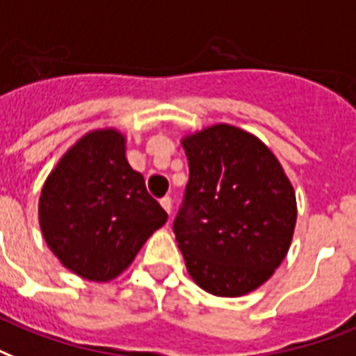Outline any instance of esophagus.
Wrapping results in <instances>:
<instances>
[{
    "label": "esophagus",
    "instance_id": "esophagus-1",
    "mask_svg": "<svg viewBox=\"0 0 356 356\" xmlns=\"http://www.w3.org/2000/svg\"><path fill=\"white\" fill-rule=\"evenodd\" d=\"M159 204H161V208H163L169 216L172 213V200H170V197H163L159 200Z\"/></svg>",
    "mask_w": 356,
    "mask_h": 356
}]
</instances>
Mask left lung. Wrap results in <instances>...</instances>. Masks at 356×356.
<instances>
[{
  "mask_svg": "<svg viewBox=\"0 0 356 356\" xmlns=\"http://www.w3.org/2000/svg\"><path fill=\"white\" fill-rule=\"evenodd\" d=\"M181 145L189 181L172 228L187 271L211 296H245L288 254L296 191L275 154L236 126H209Z\"/></svg>",
  "mask_w": 356,
  "mask_h": 356,
  "instance_id": "obj_1",
  "label": "left lung"
}]
</instances>
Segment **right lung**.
Wrapping results in <instances>:
<instances>
[{
  "instance_id": "right-lung-1",
  "label": "right lung",
  "mask_w": 356,
  "mask_h": 356,
  "mask_svg": "<svg viewBox=\"0 0 356 356\" xmlns=\"http://www.w3.org/2000/svg\"><path fill=\"white\" fill-rule=\"evenodd\" d=\"M165 221L143 175L129 167L124 135L113 128L83 135L49 172L38 200L49 250L96 282L118 277Z\"/></svg>"
}]
</instances>
